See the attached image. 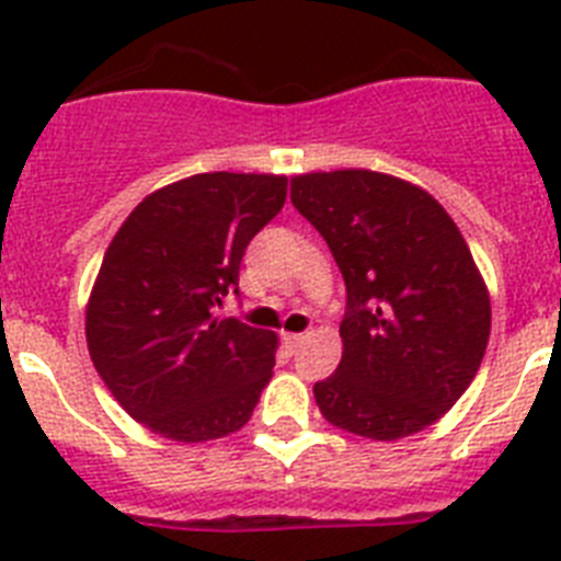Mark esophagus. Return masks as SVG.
Listing matches in <instances>:
<instances>
[{"label": "esophagus", "instance_id": "esophagus-1", "mask_svg": "<svg viewBox=\"0 0 561 561\" xmlns=\"http://www.w3.org/2000/svg\"><path fill=\"white\" fill-rule=\"evenodd\" d=\"M282 341H285V346H288V352H297V346L302 341H306V334H297V332H285L282 334Z\"/></svg>", "mask_w": 561, "mask_h": 561}]
</instances>
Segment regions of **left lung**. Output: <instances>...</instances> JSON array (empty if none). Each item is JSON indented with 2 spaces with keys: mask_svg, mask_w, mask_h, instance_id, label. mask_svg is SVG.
I'll use <instances>...</instances> for the list:
<instances>
[{
  "mask_svg": "<svg viewBox=\"0 0 561 561\" xmlns=\"http://www.w3.org/2000/svg\"><path fill=\"white\" fill-rule=\"evenodd\" d=\"M290 201L346 282L343 358L314 383L317 408L378 443L425 431L469 390L492 329L466 238L425 188L381 171L297 174Z\"/></svg>",
  "mask_w": 561,
  "mask_h": 561,
  "instance_id": "8db88e82",
  "label": "left lung"
}]
</instances>
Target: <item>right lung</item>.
I'll list each match as a JSON object with an SVG mask.
<instances>
[{
    "instance_id": "add662e5",
    "label": "right lung",
    "mask_w": 561,
    "mask_h": 561,
    "mask_svg": "<svg viewBox=\"0 0 561 561\" xmlns=\"http://www.w3.org/2000/svg\"><path fill=\"white\" fill-rule=\"evenodd\" d=\"M285 197V174H194L148 194L110 241L87 346L113 399L153 434L206 443L253 416L279 337L215 308L238 294L247 244Z\"/></svg>"
}]
</instances>
